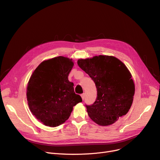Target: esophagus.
<instances>
[{"label": "esophagus", "mask_w": 160, "mask_h": 160, "mask_svg": "<svg viewBox=\"0 0 160 160\" xmlns=\"http://www.w3.org/2000/svg\"><path fill=\"white\" fill-rule=\"evenodd\" d=\"M80 96H81V97H82V99L83 100V99H84V98H85V94L83 93V94H82Z\"/></svg>", "instance_id": "34e87169"}]
</instances>
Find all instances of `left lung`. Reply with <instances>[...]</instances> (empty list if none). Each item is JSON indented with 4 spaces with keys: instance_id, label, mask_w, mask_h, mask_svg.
Masks as SVG:
<instances>
[{
    "instance_id": "8db88e82",
    "label": "left lung",
    "mask_w": 160,
    "mask_h": 160,
    "mask_svg": "<svg viewBox=\"0 0 160 160\" xmlns=\"http://www.w3.org/2000/svg\"><path fill=\"white\" fill-rule=\"evenodd\" d=\"M77 63L94 81L97 90L95 102L86 105L91 120L100 126H109L127 114L135 93L127 66L114 56L103 55L80 59Z\"/></svg>"
}]
</instances>
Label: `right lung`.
Returning <instances> with one entry per match:
<instances>
[{
  "instance_id": "right-lung-1",
  "label": "right lung",
  "mask_w": 160,
  "mask_h": 160,
  "mask_svg": "<svg viewBox=\"0 0 160 160\" xmlns=\"http://www.w3.org/2000/svg\"><path fill=\"white\" fill-rule=\"evenodd\" d=\"M74 62L58 56L41 62L30 78L27 88L32 113L44 125L56 127L69 119L73 106L82 101L68 80Z\"/></svg>"
}]
</instances>
